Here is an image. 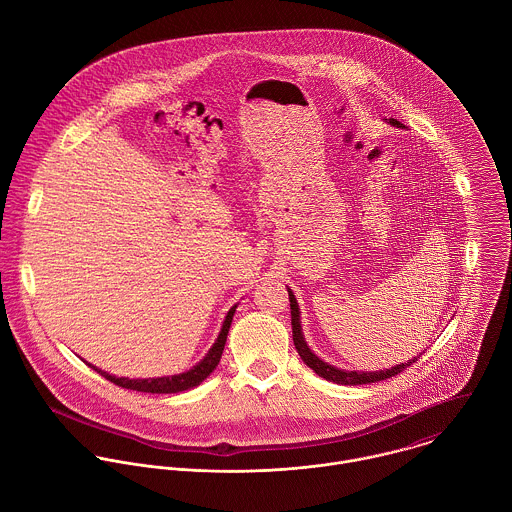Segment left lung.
<instances>
[{
    "label": "left lung",
    "instance_id": "1",
    "mask_svg": "<svg viewBox=\"0 0 512 512\" xmlns=\"http://www.w3.org/2000/svg\"><path fill=\"white\" fill-rule=\"evenodd\" d=\"M390 124L392 126H398V128H404L400 120L396 118H390ZM289 303H291V324H293V342H295V348L299 352V356L303 358V362L307 364L308 368H312L320 378L328 380V382H334V384H342V386H360V384H372V382H380V380H386V378H392V376H398L402 370H406L408 366H411L417 358L409 360L408 364H396L394 368L390 370H380V372H346V370H340V368H334L326 362H322L316 354L310 352V348L305 342V336H303V328H301V312H299V303L293 295V291L289 289Z\"/></svg>",
    "mask_w": 512,
    "mask_h": 512
}]
</instances>
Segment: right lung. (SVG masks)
Listing matches in <instances>:
<instances>
[{
	"instance_id": "add662e5",
	"label": "right lung",
	"mask_w": 512,
	"mask_h": 512,
	"mask_svg": "<svg viewBox=\"0 0 512 512\" xmlns=\"http://www.w3.org/2000/svg\"><path fill=\"white\" fill-rule=\"evenodd\" d=\"M235 308H237V305L229 308V312H227V316L223 320L221 332H219L215 344L205 354L204 360L200 364H196L192 370L184 372V374L164 376V378H146V380H128V378L110 376L108 372L99 370L93 364H89V366L93 370H97L108 382H112V384H116L120 388H126V390H136V392H146V394H178V392L192 390V388L200 386L205 378L215 370V366L219 364L221 354H223V346H225V340H227V332H229V326H231V320H233V314H235Z\"/></svg>"
}]
</instances>
